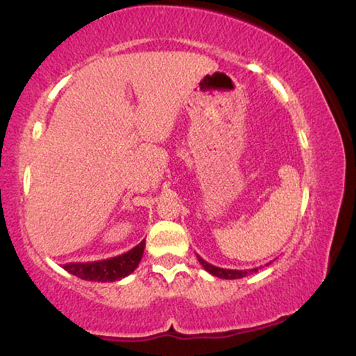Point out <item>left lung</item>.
Returning <instances> with one entry per match:
<instances>
[{
    "label": "left lung",
    "mask_w": 356,
    "mask_h": 356,
    "mask_svg": "<svg viewBox=\"0 0 356 356\" xmlns=\"http://www.w3.org/2000/svg\"><path fill=\"white\" fill-rule=\"evenodd\" d=\"M197 261L201 262V266L206 269L209 274L216 275V277H220V279H228V280H233V279H243V277L252 274V272H257V267L254 269H250V270H235V269H222V267H217V266H212L209 264L202 259L201 256H197ZM270 264V262H269Z\"/></svg>",
    "instance_id": "left-lung-1"
}]
</instances>
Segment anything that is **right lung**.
<instances>
[{
    "mask_svg": "<svg viewBox=\"0 0 356 356\" xmlns=\"http://www.w3.org/2000/svg\"><path fill=\"white\" fill-rule=\"evenodd\" d=\"M145 248V240L134 246L124 254L110 257V259L92 261V262H67L63 266V269L70 274L79 277L82 280L89 282H115L121 280L129 274H133L136 267L139 266L143 259Z\"/></svg>",
    "mask_w": 356,
    "mask_h": 356,
    "instance_id": "1",
    "label": "right lung"
}]
</instances>
